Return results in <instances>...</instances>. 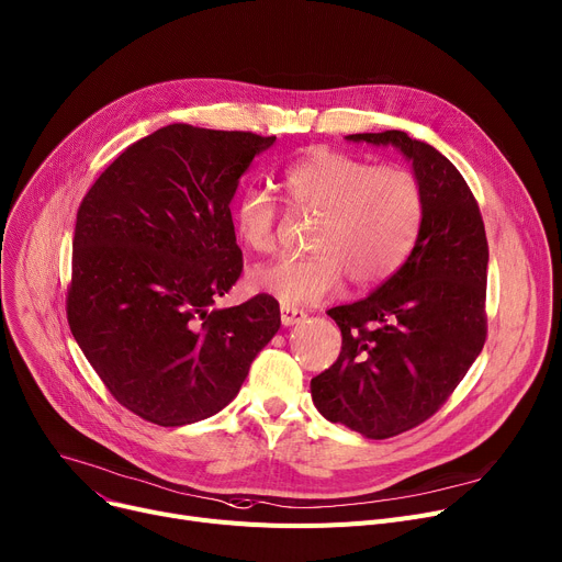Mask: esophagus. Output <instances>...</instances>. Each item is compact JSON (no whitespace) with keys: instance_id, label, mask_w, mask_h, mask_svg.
Segmentation results:
<instances>
[{"instance_id":"34e87169","label":"esophagus","mask_w":562,"mask_h":562,"mask_svg":"<svg viewBox=\"0 0 562 562\" xmlns=\"http://www.w3.org/2000/svg\"><path fill=\"white\" fill-rule=\"evenodd\" d=\"M305 318V312L297 310V307H291V305H282L280 307V321L284 327H291L295 323H301Z\"/></svg>"}]
</instances>
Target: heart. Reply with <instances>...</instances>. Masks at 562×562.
Returning a JSON list of instances; mask_svg holds the SVG:
<instances>
[{
    "mask_svg": "<svg viewBox=\"0 0 562 562\" xmlns=\"http://www.w3.org/2000/svg\"><path fill=\"white\" fill-rule=\"evenodd\" d=\"M282 182L293 207L321 212L312 235L316 252L278 257L246 276L250 291L282 305L323 301L346 276L355 286L380 284L400 271L420 237L425 192L406 167H372L344 151L316 148L293 162ZM233 221L246 248H276L280 205L269 192L246 187L235 199Z\"/></svg>",
    "mask_w": 562,
    "mask_h": 562,
    "instance_id": "obj_1",
    "label": "heart"
}]
</instances>
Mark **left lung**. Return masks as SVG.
<instances>
[{
    "mask_svg": "<svg viewBox=\"0 0 562 562\" xmlns=\"http://www.w3.org/2000/svg\"><path fill=\"white\" fill-rule=\"evenodd\" d=\"M348 139L395 146L425 192L423 231L400 271L363 301L327 312L341 352L312 380L323 418L382 440L431 418L479 357L488 241L468 182L431 144L404 131Z\"/></svg>",
    "mask_w": 562,
    "mask_h": 562,
    "instance_id": "1",
    "label": "left lung"
}]
</instances>
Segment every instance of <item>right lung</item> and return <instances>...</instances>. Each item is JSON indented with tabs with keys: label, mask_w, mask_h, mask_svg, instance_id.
Instances as JSON below:
<instances>
[{
	"label": "right lung",
	"mask_w": 562,
	"mask_h": 562,
	"mask_svg": "<svg viewBox=\"0 0 562 562\" xmlns=\"http://www.w3.org/2000/svg\"><path fill=\"white\" fill-rule=\"evenodd\" d=\"M273 142L171 124L131 144L81 201L69 329L110 395L148 423L218 414L280 329L267 293L212 310L244 267L231 201Z\"/></svg>",
	"instance_id": "obj_1"
}]
</instances>
